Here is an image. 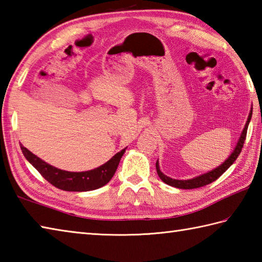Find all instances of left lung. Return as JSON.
Masks as SVG:
<instances>
[{"instance_id": "obj_1", "label": "left lung", "mask_w": 262, "mask_h": 262, "mask_svg": "<svg viewBox=\"0 0 262 262\" xmlns=\"http://www.w3.org/2000/svg\"><path fill=\"white\" fill-rule=\"evenodd\" d=\"M251 117H252V109H251L250 114H249V118H248V121L247 124H245L243 130H242V134H241L239 140L237 142L236 146H235L234 151L232 152V155H230L225 162H223L222 165L218 166L217 168L212 169L211 171H208L206 173H203V175H200L194 177L192 179H187V181H181V179H172L170 177L166 176L165 173H163L160 170V167H159V162L157 161L156 163V167H157V172L159 177H160L161 181L163 183L168 184V185H170L172 187H177V188H183V189H192V188H199V187H202V186H206L208 184L212 183L216 181L217 178H219L220 176L223 175V173L227 170V169L233 165L234 161L236 160L237 157L239 156L241 151H242V147L244 144V141L245 138H247V132H248V127H249V122L251 120Z\"/></svg>"}]
</instances>
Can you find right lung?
Here are the masks:
<instances>
[{"label":"right lung","instance_id":"obj_1","mask_svg":"<svg viewBox=\"0 0 262 262\" xmlns=\"http://www.w3.org/2000/svg\"><path fill=\"white\" fill-rule=\"evenodd\" d=\"M21 147L25 158L33 165L34 168L42 175L46 181L52 184L53 186L58 187L63 191L69 192H87L104 186L114 177L115 172L119 165L121 157L124 156L126 147L117 155L112 157L104 165L92 169L89 171L74 172L66 171L49 165L42 159L36 157L34 153L27 150L25 146Z\"/></svg>","mask_w":262,"mask_h":262}]
</instances>
